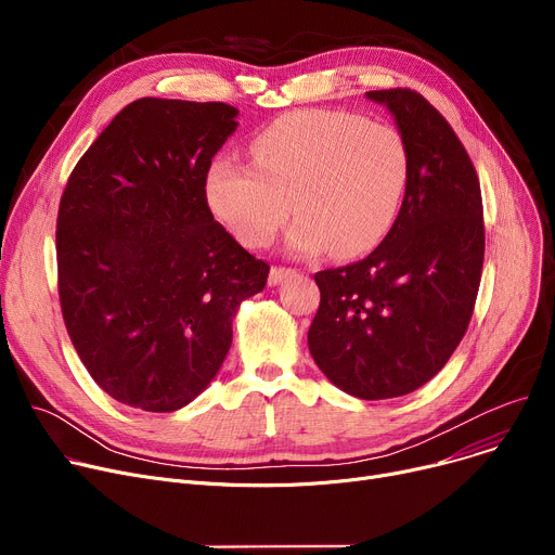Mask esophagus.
<instances>
[{
    "label": "esophagus",
    "instance_id": "obj_1",
    "mask_svg": "<svg viewBox=\"0 0 555 555\" xmlns=\"http://www.w3.org/2000/svg\"><path fill=\"white\" fill-rule=\"evenodd\" d=\"M293 273V269H286V267H273L271 269V273H269V284L271 286H275V284H280L284 278H288Z\"/></svg>",
    "mask_w": 555,
    "mask_h": 555
}]
</instances>
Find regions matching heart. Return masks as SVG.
<instances>
[{
	"label": "heart",
	"instance_id": "heart-1",
	"mask_svg": "<svg viewBox=\"0 0 555 555\" xmlns=\"http://www.w3.org/2000/svg\"><path fill=\"white\" fill-rule=\"evenodd\" d=\"M253 166L217 158L206 175L215 217L248 248L273 242L288 217V248L336 257L372 250L401 210L412 158L395 125L363 116L302 109L286 114L250 141Z\"/></svg>",
	"mask_w": 555,
	"mask_h": 555
}]
</instances>
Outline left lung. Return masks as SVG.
Wrapping results in <instances>:
<instances>
[{
  "instance_id": "obj_1",
  "label": "left lung",
  "mask_w": 555,
  "mask_h": 555,
  "mask_svg": "<svg viewBox=\"0 0 555 555\" xmlns=\"http://www.w3.org/2000/svg\"><path fill=\"white\" fill-rule=\"evenodd\" d=\"M395 116L412 158L397 221L361 262L315 273V365L343 392L395 399L448 363L473 318L483 208L473 160L448 120L412 89L367 91Z\"/></svg>"
}]
</instances>
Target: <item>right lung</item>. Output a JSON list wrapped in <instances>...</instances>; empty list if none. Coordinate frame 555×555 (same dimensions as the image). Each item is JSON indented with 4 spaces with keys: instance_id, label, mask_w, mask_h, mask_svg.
Masks as SVG:
<instances>
[{
    "instance_id": "add662e5",
    "label": "right lung",
    "mask_w": 555,
    "mask_h": 555,
    "mask_svg": "<svg viewBox=\"0 0 555 555\" xmlns=\"http://www.w3.org/2000/svg\"><path fill=\"white\" fill-rule=\"evenodd\" d=\"M225 103L141 98L82 154L57 210V293L91 378L129 408L175 412L217 376L240 305L269 264L215 221L212 156L237 129Z\"/></svg>"
}]
</instances>
